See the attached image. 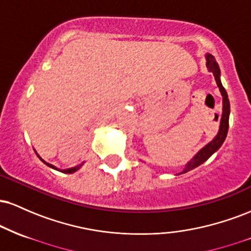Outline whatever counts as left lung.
Returning <instances> with one entry per match:
<instances>
[{"label":"left lung","instance_id":"left-lung-1","mask_svg":"<svg viewBox=\"0 0 251 251\" xmlns=\"http://www.w3.org/2000/svg\"><path fill=\"white\" fill-rule=\"evenodd\" d=\"M206 67H208L209 72H211L214 74L216 82H217L218 88H220L222 97H223V112H222V118H221V124H220V129H218V133L214 139L211 140L209 144H206L203 149L200 150L197 152V154L192 158L190 162L186 164L185 168L180 174H185V172L190 171V170L197 168L201 164H203L205 160H208L212 154L221 148L222 144L226 140V134H227V128H229V114H230V102L227 99V94L226 88L223 87L221 82V71L220 66L216 62L215 57L211 54H206ZM179 174V175H180Z\"/></svg>","mask_w":251,"mask_h":251}]
</instances>
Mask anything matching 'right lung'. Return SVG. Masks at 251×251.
<instances>
[{
    "instance_id": "obj_1",
    "label": "right lung",
    "mask_w": 251,
    "mask_h": 251,
    "mask_svg": "<svg viewBox=\"0 0 251 251\" xmlns=\"http://www.w3.org/2000/svg\"><path fill=\"white\" fill-rule=\"evenodd\" d=\"M39 158H40V155H39ZM40 159L42 160L43 163L46 164V165L47 166H50V168H51V169H54V170H57V171H61V172H63V174H73V172H75V171H77V170H79L80 168H81L82 166V164H80V165H77V166H75V168H71V169H66V170H59L57 168H55V166L54 165H51V164H50V163H47V162H45V160L42 159V158H40Z\"/></svg>"
}]
</instances>
